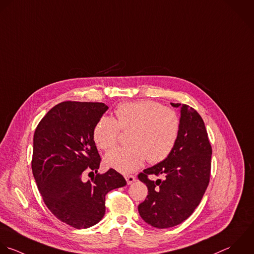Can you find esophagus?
<instances>
[{"instance_id":"34e87169","label":"esophagus","mask_w":254,"mask_h":254,"mask_svg":"<svg viewBox=\"0 0 254 254\" xmlns=\"http://www.w3.org/2000/svg\"><path fill=\"white\" fill-rule=\"evenodd\" d=\"M126 180H127V183L128 185H130V184H132L135 181V177L132 176V175H127L126 176Z\"/></svg>"}]
</instances>
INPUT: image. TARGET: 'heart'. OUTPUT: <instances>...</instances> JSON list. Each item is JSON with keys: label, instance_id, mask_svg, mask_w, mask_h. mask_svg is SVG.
I'll use <instances>...</instances> for the list:
<instances>
[{"label": "heart", "instance_id": "obj_1", "mask_svg": "<svg viewBox=\"0 0 254 254\" xmlns=\"http://www.w3.org/2000/svg\"><path fill=\"white\" fill-rule=\"evenodd\" d=\"M115 116V119L101 118L93 131L96 145L107 151L118 143L120 129H130L129 145L115 148L105 156L108 167L129 173L141 167L146 159L154 164L170 155L181 125L174 110L154 101H138L118 105Z\"/></svg>", "mask_w": 254, "mask_h": 254}]
</instances>
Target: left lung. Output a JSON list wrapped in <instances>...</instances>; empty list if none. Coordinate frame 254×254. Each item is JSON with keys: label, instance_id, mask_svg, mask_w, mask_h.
<instances>
[{"label": "left lung", "instance_id": "1", "mask_svg": "<svg viewBox=\"0 0 254 254\" xmlns=\"http://www.w3.org/2000/svg\"><path fill=\"white\" fill-rule=\"evenodd\" d=\"M180 108V131L170 155L144 169L138 179L148 195L138 205L142 220L157 229L175 227L187 220L199 206L210 182L212 146L201 116L188 105ZM148 175L161 176L152 182Z\"/></svg>", "mask_w": 254, "mask_h": 254}]
</instances>
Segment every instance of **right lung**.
Returning a JSON list of instances; mask_svg holds the SVG:
<instances>
[{"mask_svg":"<svg viewBox=\"0 0 254 254\" xmlns=\"http://www.w3.org/2000/svg\"><path fill=\"white\" fill-rule=\"evenodd\" d=\"M108 109L104 103L62 102L34 131L31 169L38 191L49 211L75 229L98 224L106 212L107 193L127 185L115 169L98 173L101 157L93 131ZM88 172L96 176L84 183Z\"/></svg>","mask_w":254,"mask_h":254,"instance_id":"obj_1","label":"right lung"}]
</instances>
